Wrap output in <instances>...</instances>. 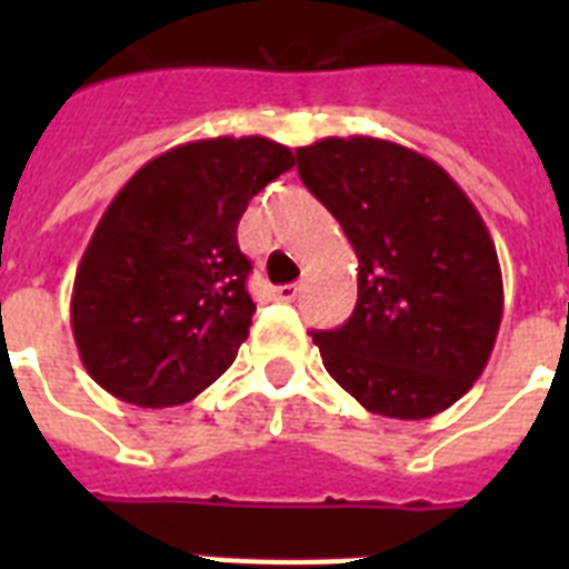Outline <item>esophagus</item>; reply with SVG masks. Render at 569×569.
<instances>
[{
  "instance_id": "obj_1",
  "label": "esophagus",
  "mask_w": 569,
  "mask_h": 569,
  "mask_svg": "<svg viewBox=\"0 0 569 569\" xmlns=\"http://www.w3.org/2000/svg\"><path fill=\"white\" fill-rule=\"evenodd\" d=\"M271 295H274V301H286L292 303L298 295H301V286L298 283H286V286H277V289H271Z\"/></svg>"
}]
</instances>
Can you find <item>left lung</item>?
<instances>
[{
    "label": "left lung",
    "mask_w": 569,
    "mask_h": 569,
    "mask_svg": "<svg viewBox=\"0 0 569 569\" xmlns=\"http://www.w3.org/2000/svg\"><path fill=\"white\" fill-rule=\"evenodd\" d=\"M295 153L360 262L351 319L312 333L321 363L369 413H442L481 378L502 325L481 214L440 164L383 138H321Z\"/></svg>",
    "instance_id": "1"
}]
</instances>
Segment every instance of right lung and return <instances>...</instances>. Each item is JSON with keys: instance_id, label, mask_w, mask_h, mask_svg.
<instances>
[{"instance_id": "right-lung-1", "label": "right lung", "mask_w": 569, "mask_h": 569, "mask_svg": "<svg viewBox=\"0 0 569 569\" xmlns=\"http://www.w3.org/2000/svg\"><path fill=\"white\" fill-rule=\"evenodd\" d=\"M292 164L271 138H203L150 159L114 194L70 298L79 357L106 392L186 405L230 369L257 310L239 218Z\"/></svg>"}]
</instances>
